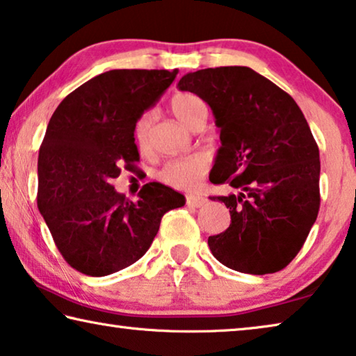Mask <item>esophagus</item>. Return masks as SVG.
<instances>
[{"label": "esophagus", "instance_id": "obj_1", "mask_svg": "<svg viewBox=\"0 0 356 356\" xmlns=\"http://www.w3.org/2000/svg\"><path fill=\"white\" fill-rule=\"evenodd\" d=\"M206 202H207V198H204V196H196V195L187 196V204L191 207H202Z\"/></svg>", "mask_w": 356, "mask_h": 356}]
</instances>
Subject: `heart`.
<instances>
[{"instance_id":"1","label":"heart","mask_w":356,"mask_h":356,"mask_svg":"<svg viewBox=\"0 0 356 356\" xmlns=\"http://www.w3.org/2000/svg\"><path fill=\"white\" fill-rule=\"evenodd\" d=\"M169 106H171L172 114L187 127L191 125V122H193L195 115L198 114V111L206 107L201 98L191 93H177L176 97H172ZM150 122L152 114L150 112H145L134 123L133 134L139 149H145V145H147ZM207 158L201 154L174 158V160H169L158 171V179L165 185H168V187L177 190H193L201 184V180L207 171Z\"/></svg>"}]
</instances>
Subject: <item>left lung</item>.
Returning a JSON list of instances; mask_svg holds the SVG:
<instances>
[{"label": "left lung", "mask_w": 356, "mask_h": 356, "mask_svg": "<svg viewBox=\"0 0 356 356\" xmlns=\"http://www.w3.org/2000/svg\"><path fill=\"white\" fill-rule=\"evenodd\" d=\"M211 106L222 147L209 179L238 193L229 227L209 236L212 255L247 274H273L298 255L320 209V155L289 93L247 66L188 72L177 83Z\"/></svg>", "instance_id": "1"}]
</instances>
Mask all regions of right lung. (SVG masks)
Returning <instances> with one entry per match:
<instances>
[{
  "instance_id": "right-lung-1",
  "label": "right lung",
  "mask_w": 356,
  "mask_h": 356,
  "mask_svg": "<svg viewBox=\"0 0 356 356\" xmlns=\"http://www.w3.org/2000/svg\"><path fill=\"white\" fill-rule=\"evenodd\" d=\"M177 70H112L67 95L50 118L38 158V207L71 268L103 277L149 250L168 211L185 196L158 182L138 201L112 187L139 161L133 128Z\"/></svg>"
}]
</instances>
